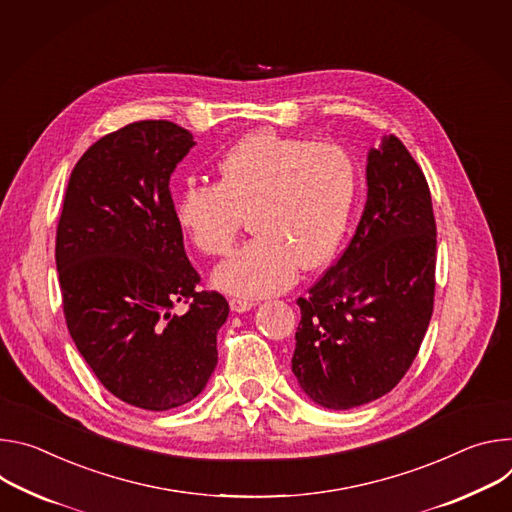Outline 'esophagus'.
I'll list each match as a JSON object with an SVG mask.
<instances>
[{
	"label": "esophagus",
	"instance_id": "obj_1",
	"mask_svg": "<svg viewBox=\"0 0 512 512\" xmlns=\"http://www.w3.org/2000/svg\"><path fill=\"white\" fill-rule=\"evenodd\" d=\"M256 303L252 299H244V297H232L230 299V307L234 313H244V311H250Z\"/></svg>",
	"mask_w": 512,
	"mask_h": 512
}]
</instances>
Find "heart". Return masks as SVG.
Segmentation results:
<instances>
[{
	"instance_id": "1",
	"label": "heart",
	"mask_w": 512,
	"mask_h": 512,
	"mask_svg": "<svg viewBox=\"0 0 512 512\" xmlns=\"http://www.w3.org/2000/svg\"><path fill=\"white\" fill-rule=\"evenodd\" d=\"M217 175V183H185L175 217L197 250L225 256L250 213L256 236L213 274L219 289L242 297L280 293L293 285L301 266L327 264L360 191L350 152L274 130L250 132L227 148Z\"/></svg>"
}]
</instances>
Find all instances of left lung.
<instances>
[{
	"label": "left lung",
	"instance_id": "left-lung-1",
	"mask_svg": "<svg viewBox=\"0 0 512 512\" xmlns=\"http://www.w3.org/2000/svg\"><path fill=\"white\" fill-rule=\"evenodd\" d=\"M368 201L344 254L299 297L293 374L309 399L346 411L390 392L433 315L437 227L423 170L396 136L370 148Z\"/></svg>",
	"mask_w": 512,
	"mask_h": 512
}]
</instances>
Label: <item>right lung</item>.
Listing matches in <instances>:
<instances>
[{
    "label": "right lung",
    "instance_id": "1",
    "mask_svg": "<svg viewBox=\"0 0 512 512\" xmlns=\"http://www.w3.org/2000/svg\"><path fill=\"white\" fill-rule=\"evenodd\" d=\"M195 146L166 120L99 138L75 164L56 227V270L73 342L99 382L146 409L181 407L217 366L230 305L197 291L170 175ZM192 301L185 316L172 313Z\"/></svg>",
    "mask_w": 512,
    "mask_h": 512
}]
</instances>
